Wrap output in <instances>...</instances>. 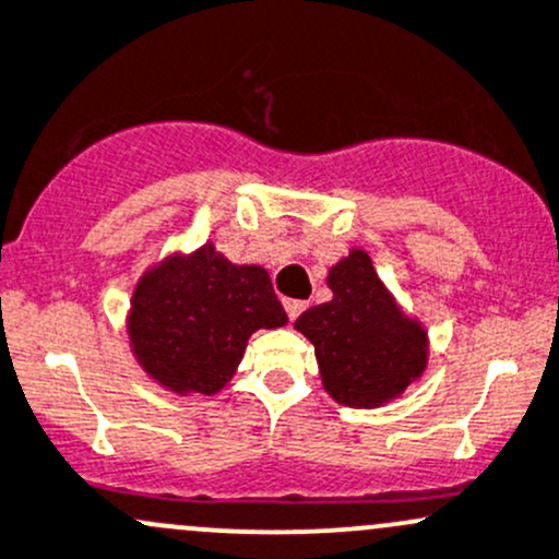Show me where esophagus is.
<instances>
[{
	"label": "esophagus",
	"instance_id": "34e87169",
	"mask_svg": "<svg viewBox=\"0 0 559 559\" xmlns=\"http://www.w3.org/2000/svg\"><path fill=\"white\" fill-rule=\"evenodd\" d=\"M284 308H286V316H289V321H295L305 310V302L302 299H284Z\"/></svg>",
	"mask_w": 559,
	"mask_h": 559
}]
</instances>
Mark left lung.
Listing matches in <instances>:
<instances>
[{
    "mask_svg": "<svg viewBox=\"0 0 559 559\" xmlns=\"http://www.w3.org/2000/svg\"><path fill=\"white\" fill-rule=\"evenodd\" d=\"M332 299L295 321L313 343L321 380L345 407H380L426 372L428 337L374 273L367 251L354 249L326 275Z\"/></svg>",
    "mask_w": 559,
    "mask_h": 559,
    "instance_id": "left-lung-1",
    "label": "left lung"
}]
</instances>
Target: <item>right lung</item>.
Here are the masks:
<instances>
[{"mask_svg": "<svg viewBox=\"0 0 559 559\" xmlns=\"http://www.w3.org/2000/svg\"><path fill=\"white\" fill-rule=\"evenodd\" d=\"M286 321L267 270L233 264L205 243L141 275L128 337L136 361L163 388L214 396L230 383L251 334Z\"/></svg>", "mask_w": 559, "mask_h": 559, "instance_id": "right-lung-1", "label": "right lung"}]
</instances>
